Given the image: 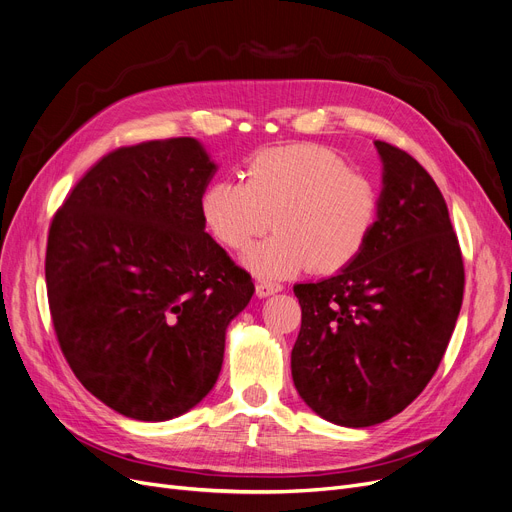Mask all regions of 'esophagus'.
Masks as SVG:
<instances>
[{
	"mask_svg": "<svg viewBox=\"0 0 512 512\" xmlns=\"http://www.w3.org/2000/svg\"><path fill=\"white\" fill-rule=\"evenodd\" d=\"M280 290H282V284H278V282H272V280H259L257 282V297L259 299L272 297V294H276Z\"/></svg>",
	"mask_w": 512,
	"mask_h": 512,
	"instance_id": "34e87169",
	"label": "esophagus"
}]
</instances>
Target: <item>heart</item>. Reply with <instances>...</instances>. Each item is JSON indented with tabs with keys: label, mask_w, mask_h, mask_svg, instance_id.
<instances>
[{
	"label": "heart",
	"mask_w": 512,
	"mask_h": 512,
	"mask_svg": "<svg viewBox=\"0 0 512 512\" xmlns=\"http://www.w3.org/2000/svg\"><path fill=\"white\" fill-rule=\"evenodd\" d=\"M240 180L205 186L201 215L211 236L240 253L276 228L247 257L261 276H292L309 267L336 274L369 245L382 215V193L336 151L297 143L253 153Z\"/></svg>",
	"instance_id": "obj_1"
}]
</instances>
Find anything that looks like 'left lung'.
<instances>
[{
  "label": "left lung",
  "mask_w": 512,
  "mask_h": 512,
  "mask_svg": "<svg viewBox=\"0 0 512 512\" xmlns=\"http://www.w3.org/2000/svg\"><path fill=\"white\" fill-rule=\"evenodd\" d=\"M382 215L365 251L317 284H297L292 380L336 425L382 423L423 392L463 305L465 265L446 201L415 157L375 141Z\"/></svg>",
  "instance_id": "8db88e82"
}]
</instances>
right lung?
Segmentation results:
<instances>
[{"label":"right lung","instance_id":"obj_1","mask_svg":"<svg viewBox=\"0 0 512 512\" xmlns=\"http://www.w3.org/2000/svg\"><path fill=\"white\" fill-rule=\"evenodd\" d=\"M215 166L191 137L103 155L53 213L45 282L62 353L93 396L141 421L213 388L255 284L205 232Z\"/></svg>","mask_w":512,"mask_h":512}]
</instances>
